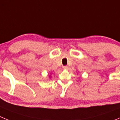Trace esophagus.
I'll list each match as a JSON object with an SVG mask.
<instances>
[{
    "mask_svg": "<svg viewBox=\"0 0 120 120\" xmlns=\"http://www.w3.org/2000/svg\"><path fill=\"white\" fill-rule=\"evenodd\" d=\"M63 68H64V69L67 70V69H68V67L67 66V65H65V66H64L63 67Z\"/></svg>",
    "mask_w": 120,
    "mask_h": 120,
    "instance_id": "34e87169",
    "label": "esophagus"
}]
</instances>
